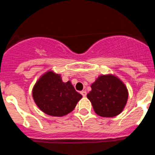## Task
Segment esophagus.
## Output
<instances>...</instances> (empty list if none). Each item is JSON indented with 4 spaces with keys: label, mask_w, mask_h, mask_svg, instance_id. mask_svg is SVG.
Listing matches in <instances>:
<instances>
[{
    "label": "esophagus",
    "mask_w": 155,
    "mask_h": 155,
    "mask_svg": "<svg viewBox=\"0 0 155 155\" xmlns=\"http://www.w3.org/2000/svg\"><path fill=\"white\" fill-rule=\"evenodd\" d=\"M81 94L83 95V97H85L86 95H87V92H86L85 91H81Z\"/></svg>",
    "instance_id": "esophagus-1"
}]
</instances>
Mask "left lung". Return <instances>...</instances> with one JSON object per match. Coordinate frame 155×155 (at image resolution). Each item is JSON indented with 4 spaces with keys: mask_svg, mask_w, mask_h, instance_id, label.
Here are the masks:
<instances>
[{
    "mask_svg": "<svg viewBox=\"0 0 155 155\" xmlns=\"http://www.w3.org/2000/svg\"><path fill=\"white\" fill-rule=\"evenodd\" d=\"M87 93L94 111L102 117H113L123 112L128 99L127 86L114 74H102L97 78Z\"/></svg>",
    "mask_w": 155,
    "mask_h": 155,
    "instance_id": "left-lung-1",
    "label": "left lung"
}]
</instances>
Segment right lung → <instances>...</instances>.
<instances>
[{
	"label": "right lung",
	"instance_id": "right-lung-1",
	"mask_svg": "<svg viewBox=\"0 0 155 155\" xmlns=\"http://www.w3.org/2000/svg\"><path fill=\"white\" fill-rule=\"evenodd\" d=\"M32 98L43 113L61 117L74 109L82 95L76 91L70 81L63 82L60 74L48 71L35 82Z\"/></svg>",
	"mask_w": 155,
	"mask_h": 155
}]
</instances>
